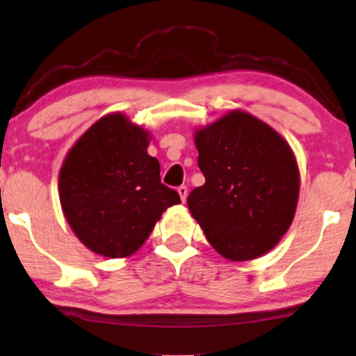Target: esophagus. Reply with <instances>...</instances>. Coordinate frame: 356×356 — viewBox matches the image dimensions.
Returning <instances> with one entry per match:
<instances>
[{"instance_id":"obj_1","label":"esophagus","mask_w":356,"mask_h":356,"mask_svg":"<svg viewBox=\"0 0 356 356\" xmlns=\"http://www.w3.org/2000/svg\"><path fill=\"white\" fill-rule=\"evenodd\" d=\"M177 191H178V195H179V197H181V201L184 202V201H186V197H188V188L186 186H184V184H181V186H178V189H177Z\"/></svg>"}]
</instances>
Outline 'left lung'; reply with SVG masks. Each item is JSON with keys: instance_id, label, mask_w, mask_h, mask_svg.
I'll list each match as a JSON object with an SVG mask.
<instances>
[{"instance_id": "8db88e82", "label": "left lung", "mask_w": 356, "mask_h": 356, "mask_svg": "<svg viewBox=\"0 0 356 356\" xmlns=\"http://www.w3.org/2000/svg\"><path fill=\"white\" fill-rule=\"evenodd\" d=\"M206 183L188 207L216 252L245 261L270 252L293 222L299 170L288 142L252 114L230 111L195 136Z\"/></svg>"}]
</instances>
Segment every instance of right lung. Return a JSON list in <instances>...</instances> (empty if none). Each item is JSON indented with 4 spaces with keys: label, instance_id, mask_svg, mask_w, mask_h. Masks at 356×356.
I'll use <instances>...</instances> for the list:
<instances>
[{
    "label": "right lung",
    "instance_id": "1",
    "mask_svg": "<svg viewBox=\"0 0 356 356\" xmlns=\"http://www.w3.org/2000/svg\"><path fill=\"white\" fill-rule=\"evenodd\" d=\"M149 134L124 114L95 122L68 152L58 177L63 214L83 245L103 257H129L179 195L160 179L147 154Z\"/></svg>",
    "mask_w": 356,
    "mask_h": 356
}]
</instances>
